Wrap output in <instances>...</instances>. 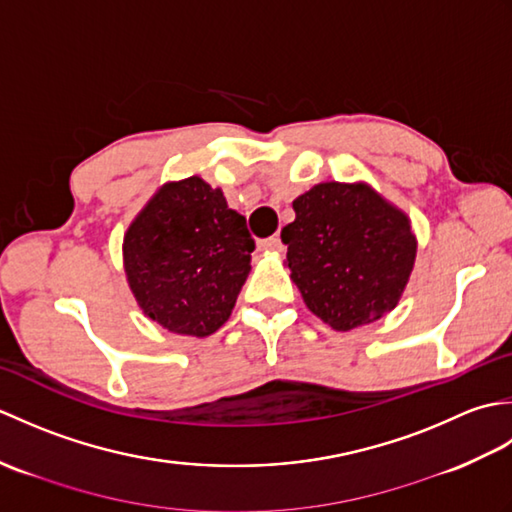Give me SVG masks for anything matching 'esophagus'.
Masks as SVG:
<instances>
[{"instance_id":"1","label":"esophagus","mask_w":512,"mask_h":512,"mask_svg":"<svg viewBox=\"0 0 512 512\" xmlns=\"http://www.w3.org/2000/svg\"><path fill=\"white\" fill-rule=\"evenodd\" d=\"M257 246L262 248V250H281V246H284V244H281V237L279 235H273V237L262 239V242H259Z\"/></svg>"}]
</instances>
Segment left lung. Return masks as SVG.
Segmentation results:
<instances>
[{"mask_svg":"<svg viewBox=\"0 0 512 512\" xmlns=\"http://www.w3.org/2000/svg\"><path fill=\"white\" fill-rule=\"evenodd\" d=\"M281 228L286 266L312 314L336 332L383 319L405 292L418 239L411 220L367 182H319Z\"/></svg>","mask_w":512,"mask_h":512,"instance_id":"left-lung-1","label":"left lung"}]
</instances>
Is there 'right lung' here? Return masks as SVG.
Wrapping results in <instances>:
<instances>
[{
    "instance_id": "add662e5",
    "label": "right lung",
    "mask_w": 512,
    "mask_h": 512,
    "mask_svg": "<svg viewBox=\"0 0 512 512\" xmlns=\"http://www.w3.org/2000/svg\"><path fill=\"white\" fill-rule=\"evenodd\" d=\"M253 250L244 215L191 176L165 182L140 209L123 237V266L145 317L202 339L231 317Z\"/></svg>"
}]
</instances>
